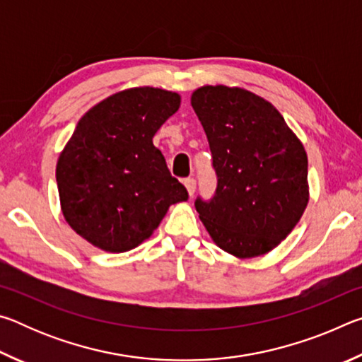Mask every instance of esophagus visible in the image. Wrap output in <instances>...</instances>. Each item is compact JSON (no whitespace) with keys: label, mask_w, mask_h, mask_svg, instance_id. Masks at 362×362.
Returning <instances> with one entry per match:
<instances>
[{"label":"esophagus","mask_w":362,"mask_h":362,"mask_svg":"<svg viewBox=\"0 0 362 362\" xmlns=\"http://www.w3.org/2000/svg\"><path fill=\"white\" fill-rule=\"evenodd\" d=\"M183 183H185L188 194L193 196V194H194V189H196V180L193 179V177H188V179L183 180Z\"/></svg>","instance_id":"obj_1"}]
</instances>
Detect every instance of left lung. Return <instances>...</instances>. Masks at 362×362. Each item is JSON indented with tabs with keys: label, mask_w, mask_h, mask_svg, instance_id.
I'll list each match as a JSON object with an SVG mask.
<instances>
[{
	"label": "left lung",
	"mask_w": 362,
	"mask_h": 362,
	"mask_svg": "<svg viewBox=\"0 0 362 362\" xmlns=\"http://www.w3.org/2000/svg\"><path fill=\"white\" fill-rule=\"evenodd\" d=\"M212 153L217 188L194 207L220 249L240 259L286 240L308 204V158L281 113L241 88L203 86L192 95Z\"/></svg>",
	"instance_id": "1"
}]
</instances>
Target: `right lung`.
Returning a JSON list of instances; mask_svg holds the SVG:
<instances>
[{"label":"right lung","instance_id":"add662e5","mask_svg":"<svg viewBox=\"0 0 362 362\" xmlns=\"http://www.w3.org/2000/svg\"><path fill=\"white\" fill-rule=\"evenodd\" d=\"M179 107V94L134 88L107 97L78 121L56 179L65 220L93 246L107 252L137 247L170 204L188 199L153 145Z\"/></svg>","mask_w":362,"mask_h":362}]
</instances>
